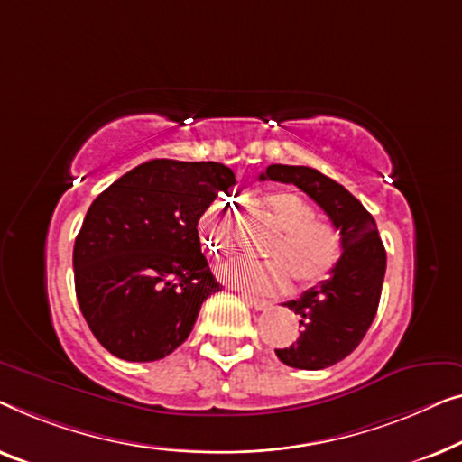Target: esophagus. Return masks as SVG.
I'll use <instances>...</instances> for the list:
<instances>
[{
    "label": "esophagus",
    "instance_id": "esophagus-1",
    "mask_svg": "<svg viewBox=\"0 0 462 462\" xmlns=\"http://www.w3.org/2000/svg\"><path fill=\"white\" fill-rule=\"evenodd\" d=\"M243 299H245L246 303L251 305L253 310H257V311H262V310L268 308V301H265V299H262V297H255V295H246V293H245V295H243Z\"/></svg>",
    "mask_w": 462,
    "mask_h": 462
}]
</instances>
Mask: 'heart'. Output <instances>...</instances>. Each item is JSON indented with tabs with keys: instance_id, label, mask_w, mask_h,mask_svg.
<instances>
[{
	"instance_id": "1",
	"label": "heart",
	"mask_w": 462,
	"mask_h": 462,
	"mask_svg": "<svg viewBox=\"0 0 462 462\" xmlns=\"http://www.w3.org/2000/svg\"><path fill=\"white\" fill-rule=\"evenodd\" d=\"M263 207L276 236L265 246L272 262H236L222 265V276L246 291L281 293L289 287V274L299 287H314L327 281L339 263L343 240L339 230L316 219L308 200L295 192L276 190L263 197ZM200 236L213 255H226L234 246L230 213L224 205H211L199 222Z\"/></svg>"
}]
</instances>
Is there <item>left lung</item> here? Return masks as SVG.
Returning <instances> with one entry per match:
<instances>
[{
  "label": "left lung",
  "instance_id": "8db88e82",
  "mask_svg": "<svg viewBox=\"0 0 462 462\" xmlns=\"http://www.w3.org/2000/svg\"><path fill=\"white\" fill-rule=\"evenodd\" d=\"M259 180L295 184L322 207L341 232L339 263L320 287L284 305L299 316V337L276 349L287 366L322 370L341 362L360 346L379 308L387 255L370 213L352 192L311 167L270 165Z\"/></svg>",
  "mask_w": 462,
  "mask_h": 462
}]
</instances>
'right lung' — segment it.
I'll return each mask as SVG.
<instances>
[{
  "label": "right lung",
  "instance_id": "right-lung-1",
  "mask_svg": "<svg viewBox=\"0 0 462 462\" xmlns=\"http://www.w3.org/2000/svg\"><path fill=\"white\" fill-rule=\"evenodd\" d=\"M236 184L222 163L154 159L96 197L75 238V293L104 349L165 358L188 339L219 282L200 253L199 219Z\"/></svg>",
  "mask_w": 462,
  "mask_h": 462
}]
</instances>
